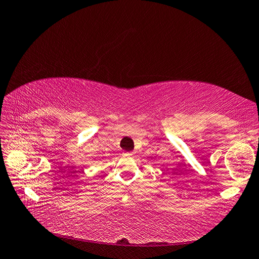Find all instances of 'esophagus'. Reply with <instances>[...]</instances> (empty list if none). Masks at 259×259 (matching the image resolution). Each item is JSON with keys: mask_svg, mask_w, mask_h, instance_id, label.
Segmentation results:
<instances>
[{"mask_svg": "<svg viewBox=\"0 0 259 259\" xmlns=\"http://www.w3.org/2000/svg\"><path fill=\"white\" fill-rule=\"evenodd\" d=\"M125 155L129 156V157H133L134 156V152H125Z\"/></svg>", "mask_w": 259, "mask_h": 259, "instance_id": "esophagus-1", "label": "esophagus"}]
</instances>
